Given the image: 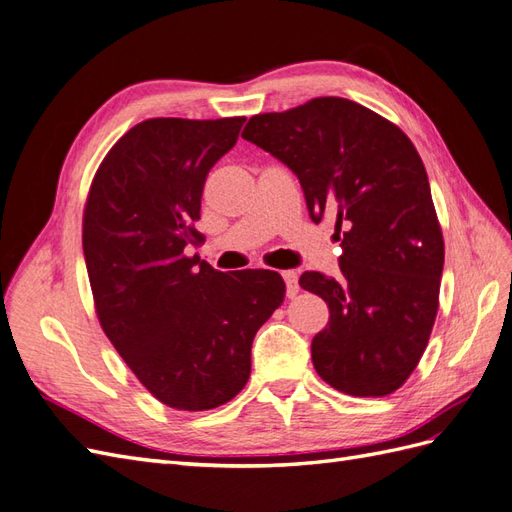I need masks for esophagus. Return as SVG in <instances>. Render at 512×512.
I'll return each instance as SVG.
<instances>
[{
    "label": "esophagus",
    "instance_id": "esophagus-1",
    "mask_svg": "<svg viewBox=\"0 0 512 512\" xmlns=\"http://www.w3.org/2000/svg\"><path fill=\"white\" fill-rule=\"evenodd\" d=\"M282 278H284V282H286V297H288V299L297 297V293H299L297 273H295V271H284V273H282Z\"/></svg>",
    "mask_w": 512,
    "mask_h": 512
}]
</instances>
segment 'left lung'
<instances>
[{"mask_svg": "<svg viewBox=\"0 0 512 512\" xmlns=\"http://www.w3.org/2000/svg\"><path fill=\"white\" fill-rule=\"evenodd\" d=\"M243 140L299 178L312 222L336 219L340 278L306 271L329 323L312 364L349 396H388L428 344L444 271V237L416 146L396 124L340 96L252 116Z\"/></svg>", "mask_w": 512, "mask_h": 512, "instance_id": "obj_1", "label": "left lung"}]
</instances>
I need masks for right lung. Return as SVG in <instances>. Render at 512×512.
I'll list each match as a JSON object with an SVG mask.
<instances>
[{"label":"right lung","instance_id":"obj_1","mask_svg":"<svg viewBox=\"0 0 512 512\" xmlns=\"http://www.w3.org/2000/svg\"><path fill=\"white\" fill-rule=\"evenodd\" d=\"M245 118H150L109 150L88 193L84 256L109 342L163 405L206 411L237 396L252 342L284 301L280 273H222L187 256L206 174Z\"/></svg>","mask_w":512,"mask_h":512}]
</instances>
